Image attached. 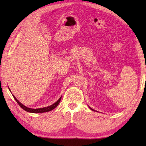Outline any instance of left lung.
<instances>
[{"label":"left lung","instance_id":"8db88e82","mask_svg":"<svg viewBox=\"0 0 146 146\" xmlns=\"http://www.w3.org/2000/svg\"><path fill=\"white\" fill-rule=\"evenodd\" d=\"M88 107H89V106H88ZM89 108H90V109H91L92 110H93V111H96V110H94V109H93V108H92L91 107H89Z\"/></svg>","mask_w":146,"mask_h":146}]
</instances>
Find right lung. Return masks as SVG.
<instances>
[{
    "label": "right lung",
    "instance_id": "obj_1",
    "mask_svg": "<svg viewBox=\"0 0 146 146\" xmlns=\"http://www.w3.org/2000/svg\"><path fill=\"white\" fill-rule=\"evenodd\" d=\"M9 90H10V92H11V90L9 89ZM12 96H13L14 98L15 99V100L17 102V103L19 105V106L23 108V109H24V110H26V111H28V112H31V113H43V112H48V111H51L52 110H53L54 108H55L56 107L58 104H60V102L61 101V97L58 99V100L55 102V103H54L52 105H50V106H48V107H43V108H29L27 107L26 106H25V105H24L23 104H22L21 102L19 101L15 97V96L12 95Z\"/></svg>",
    "mask_w": 146,
    "mask_h": 146
}]
</instances>
